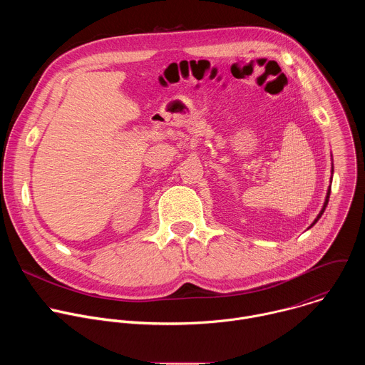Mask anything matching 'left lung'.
<instances>
[{
  "label": "left lung",
  "instance_id": "1",
  "mask_svg": "<svg viewBox=\"0 0 365 365\" xmlns=\"http://www.w3.org/2000/svg\"><path fill=\"white\" fill-rule=\"evenodd\" d=\"M332 172H334V168H332ZM331 180H332V178H331ZM329 195H331V186H329V189H328V193H327V197H325V203H324V207H322V210H321L319 215L317 217V220L314 221V224H312L310 227H314V225H315V224L319 221V218L322 217V214H324V211H325V207H327V205H328V200H329ZM310 227H309V228H310Z\"/></svg>",
  "mask_w": 365,
  "mask_h": 365
}]
</instances>
